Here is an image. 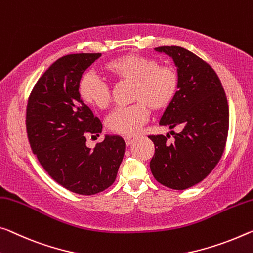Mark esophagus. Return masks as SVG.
Listing matches in <instances>:
<instances>
[{"label": "esophagus", "mask_w": 253, "mask_h": 253, "mask_svg": "<svg viewBox=\"0 0 253 253\" xmlns=\"http://www.w3.org/2000/svg\"><path fill=\"white\" fill-rule=\"evenodd\" d=\"M133 140H134L133 137H126V138H124V141H126V146H130L131 143L133 142Z\"/></svg>", "instance_id": "34e87169"}]
</instances>
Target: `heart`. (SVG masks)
<instances>
[{
	"mask_svg": "<svg viewBox=\"0 0 253 253\" xmlns=\"http://www.w3.org/2000/svg\"><path fill=\"white\" fill-rule=\"evenodd\" d=\"M104 71L118 83H131V102L108 116V130L122 135H132L148 120V110L154 113L169 106L180 86L178 73L169 65H159L155 57L126 54L105 64ZM79 95L84 103L106 110L112 100L111 88L92 73L80 79Z\"/></svg>",
	"mask_w": 253,
	"mask_h": 253,
	"instance_id": "b5f03b06",
	"label": "heart"
}]
</instances>
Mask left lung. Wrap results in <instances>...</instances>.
I'll return each instance as SVG.
<instances>
[{
	"label": "left lung",
	"mask_w": 253,
	"mask_h": 253,
	"mask_svg": "<svg viewBox=\"0 0 253 253\" xmlns=\"http://www.w3.org/2000/svg\"><path fill=\"white\" fill-rule=\"evenodd\" d=\"M156 52L172 57L180 86L159 124L182 127L169 143L166 135H149L155 145L150 169L159 183L185 190L204 180L224 153L228 133V105L220 80L207 62L180 46H162Z\"/></svg>",
	"instance_id": "left-lung-1"
}]
</instances>
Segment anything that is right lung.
Masks as SVG:
<instances>
[{
	"label": "right lung",
	"mask_w": 253,
	"mask_h": 253,
	"mask_svg": "<svg viewBox=\"0 0 253 253\" xmlns=\"http://www.w3.org/2000/svg\"><path fill=\"white\" fill-rule=\"evenodd\" d=\"M100 53L70 54L46 70L27 105L26 126L33 153L48 175L69 191L91 196L114 183L126 150L120 135H105L94 149L87 137H99L102 122L79 95L84 72Z\"/></svg>",
	"instance_id": "1"
}]
</instances>
